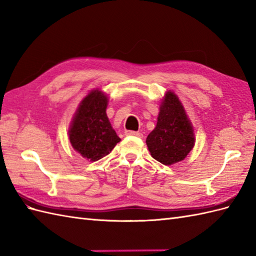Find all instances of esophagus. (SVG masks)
<instances>
[{
	"mask_svg": "<svg viewBox=\"0 0 256 256\" xmlns=\"http://www.w3.org/2000/svg\"><path fill=\"white\" fill-rule=\"evenodd\" d=\"M126 135L128 136H136V138H142V134L140 132H135V130H126Z\"/></svg>",
	"mask_w": 256,
	"mask_h": 256,
	"instance_id": "obj_1",
	"label": "esophagus"
}]
</instances>
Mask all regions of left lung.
<instances>
[{
    "label": "left lung",
    "instance_id": "obj_1",
    "mask_svg": "<svg viewBox=\"0 0 256 256\" xmlns=\"http://www.w3.org/2000/svg\"><path fill=\"white\" fill-rule=\"evenodd\" d=\"M156 128L146 138L150 155L162 164L181 162L195 144L194 130L183 104L174 92H167L160 104Z\"/></svg>",
    "mask_w": 256,
    "mask_h": 256
}]
</instances>
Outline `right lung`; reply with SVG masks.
<instances>
[{"mask_svg": "<svg viewBox=\"0 0 256 256\" xmlns=\"http://www.w3.org/2000/svg\"><path fill=\"white\" fill-rule=\"evenodd\" d=\"M106 106L108 97L94 89L80 101L68 130L74 150L90 162L108 155L121 140L106 116Z\"/></svg>", "mask_w": 256, "mask_h": 256, "instance_id": "right-lung-1", "label": "right lung"}]
</instances>
